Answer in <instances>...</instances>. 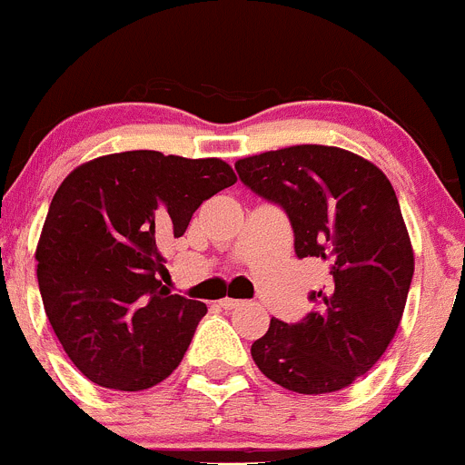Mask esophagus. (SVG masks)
<instances>
[{
    "label": "esophagus",
    "mask_w": 465,
    "mask_h": 465,
    "mask_svg": "<svg viewBox=\"0 0 465 465\" xmlns=\"http://www.w3.org/2000/svg\"><path fill=\"white\" fill-rule=\"evenodd\" d=\"M220 306H223L224 311H233V308L242 306V302H238V299H223V302H220Z\"/></svg>",
    "instance_id": "1"
}]
</instances>
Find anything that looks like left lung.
Wrapping results in <instances>:
<instances>
[{
    "label": "left lung",
    "instance_id": "1",
    "mask_svg": "<svg viewBox=\"0 0 465 465\" xmlns=\"http://www.w3.org/2000/svg\"><path fill=\"white\" fill-rule=\"evenodd\" d=\"M242 184L283 209L294 254L328 265L303 320L270 322L252 344L256 367L297 393L349 387L396 335L414 252L391 182L367 159L331 145H290L236 162Z\"/></svg>",
    "mask_w": 465,
    "mask_h": 465
}]
</instances>
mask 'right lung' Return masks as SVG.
<instances>
[{"mask_svg": "<svg viewBox=\"0 0 465 465\" xmlns=\"http://www.w3.org/2000/svg\"><path fill=\"white\" fill-rule=\"evenodd\" d=\"M233 182L223 159L157 150L105 154L64 177L37 242V285L83 376L142 391L175 371L206 306L168 292L159 242L180 238L198 206Z\"/></svg>", "mask_w": 465, "mask_h": 465, "instance_id": "obj_1", "label": "right lung"}]
</instances>
